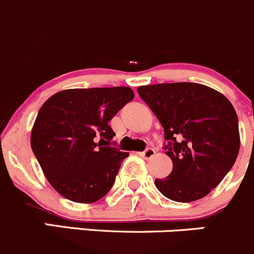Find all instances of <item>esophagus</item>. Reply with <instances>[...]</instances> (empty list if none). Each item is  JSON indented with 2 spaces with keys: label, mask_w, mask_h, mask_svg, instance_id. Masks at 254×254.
I'll use <instances>...</instances> for the list:
<instances>
[{
  "label": "esophagus",
  "mask_w": 254,
  "mask_h": 254,
  "mask_svg": "<svg viewBox=\"0 0 254 254\" xmlns=\"http://www.w3.org/2000/svg\"><path fill=\"white\" fill-rule=\"evenodd\" d=\"M155 153H156V151L153 150V148L148 147V148H146V150L143 151V152L140 153V155H141V157L146 158V160H148V158H151V157H152V156H155Z\"/></svg>",
  "instance_id": "esophagus-1"
}]
</instances>
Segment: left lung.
Here are the masks:
<instances>
[{
    "label": "left lung",
    "instance_id": "8db88e82",
    "mask_svg": "<svg viewBox=\"0 0 254 254\" xmlns=\"http://www.w3.org/2000/svg\"><path fill=\"white\" fill-rule=\"evenodd\" d=\"M165 130L163 148L173 162L155 186L166 198L190 203L204 198L229 173L240 151L236 111L210 87L190 82L137 87Z\"/></svg>",
    "mask_w": 254,
    "mask_h": 254
}]
</instances>
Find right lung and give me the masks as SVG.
Instances as JSON below:
<instances>
[{
  "label": "right lung",
  "instance_id": "obj_1",
  "mask_svg": "<svg viewBox=\"0 0 254 254\" xmlns=\"http://www.w3.org/2000/svg\"><path fill=\"white\" fill-rule=\"evenodd\" d=\"M132 99L129 87H101L65 89L43 104L30 145L49 183L64 198L91 204L111 190L129 153L112 147L115 134L108 123Z\"/></svg>",
  "mask_w": 254,
  "mask_h": 254
}]
</instances>
